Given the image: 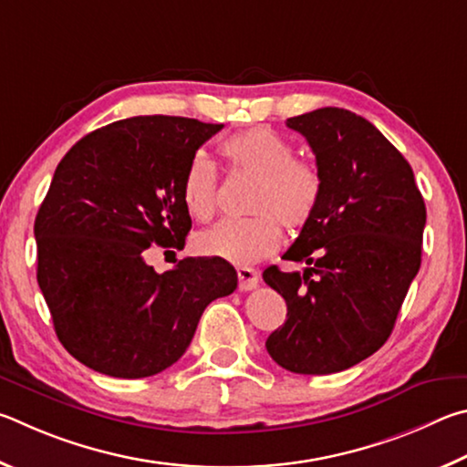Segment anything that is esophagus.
<instances>
[{
    "instance_id": "34e87169",
    "label": "esophagus",
    "mask_w": 467,
    "mask_h": 467,
    "mask_svg": "<svg viewBox=\"0 0 467 467\" xmlns=\"http://www.w3.org/2000/svg\"><path fill=\"white\" fill-rule=\"evenodd\" d=\"M238 281H240L242 291H252L260 281V273L254 271V268L242 266V268H238Z\"/></svg>"
}]
</instances>
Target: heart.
Segmentation results:
<instances>
[{
  "label": "heart",
  "instance_id": "1",
  "mask_svg": "<svg viewBox=\"0 0 467 467\" xmlns=\"http://www.w3.org/2000/svg\"><path fill=\"white\" fill-rule=\"evenodd\" d=\"M232 174L256 178L248 211L254 217L221 221L194 238L202 256L248 266L279 250L283 232H299L314 219L322 199V174L314 161L297 158L287 137L268 127L240 130L219 143ZM182 201L192 217L209 219L217 204V170L194 158L182 178Z\"/></svg>",
  "mask_w": 467,
  "mask_h": 467
}]
</instances>
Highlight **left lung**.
<instances>
[{"label":"left lung","mask_w":467,"mask_h":467,"mask_svg":"<svg viewBox=\"0 0 467 467\" xmlns=\"http://www.w3.org/2000/svg\"><path fill=\"white\" fill-rule=\"evenodd\" d=\"M322 174L314 219L285 252L304 273L268 266L263 279L287 304L266 340L283 369L328 375L383 347L420 268L427 223L414 171L369 120L345 109L287 119Z\"/></svg>","instance_id":"8db88e82"}]
</instances>
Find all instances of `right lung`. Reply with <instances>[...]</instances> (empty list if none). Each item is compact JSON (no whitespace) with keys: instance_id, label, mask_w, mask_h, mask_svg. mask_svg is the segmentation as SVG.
I'll list each match as a JSON object with an SVG mask.
<instances>
[{"instance_id":"obj_1","label":"right lung","mask_w":467,"mask_h":467,"mask_svg":"<svg viewBox=\"0 0 467 467\" xmlns=\"http://www.w3.org/2000/svg\"><path fill=\"white\" fill-rule=\"evenodd\" d=\"M221 129L163 114L117 120L57 166L35 221L36 279L57 338L89 369L120 379L168 369L204 307L238 287L219 258H184L161 275L145 263L155 244L184 248V171Z\"/></svg>"}]
</instances>
